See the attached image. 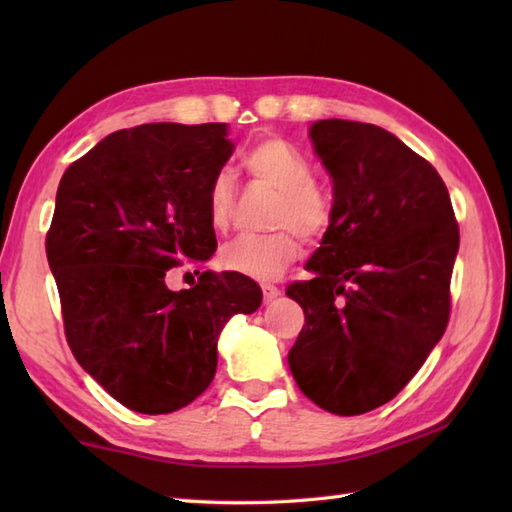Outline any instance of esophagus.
<instances>
[{
  "label": "esophagus",
  "instance_id": "obj_1",
  "mask_svg": "<svg viewBox=\"0 0 512 512\" xmlns=\"http://www.w3.org/2000/svg\"><path fill=\"white\" fill-rule=\"evenodd\" d=\"M262 292H264V301H266V303L275 301V299L281 295V290H279L277 286H262Z\"/></svg>",
  "mask_w": 512,
  "mask_h": 512
}]
</instances>
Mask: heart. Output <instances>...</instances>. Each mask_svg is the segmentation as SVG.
Wrapping results in <instances>:
<instances>
[{"mask_svg": "<svg viewBox=\"0 0 512 512\" xmlns=\"http://www.w3.org/2000/svg\"><path fill=\"white\" fill-rule=\"evenodd\" d=\"M242 165L255 182L279 193L270 217V226L279 231L235 237L220 250V264L237 275L273 281L299 255V239L291 228L306 239L323 235L332 220V202L314 184V169L308 158L286 140L275 136L257 140L244 154ZM233 202V180L220 173L206 193V217L215 233H224L231 226Z\"/></svg>", "mask_w": 512, "mask_h": 512, "instance_id": "obj_1", "label": "heart"}]
</instances>
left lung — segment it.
Here are the masks:
<instances>
[{"label": "left lung", "mask_w": 512, "mask_h": 512, "mask_svg": "<svg viewBox=\"0 0 512 512\" xmlns=\"http://www.w3.org/2000/svg\"><path fill=\"white\" fill-rule=\"evenodd\" d=\"M310 140L334 200L314 277L286 290L306 314L288 365L314 405L358 416L394 398L447 330L460 231L438 171L387 129L328 118Z\"/></svg>", "instance_id": "1"}]
</instances>
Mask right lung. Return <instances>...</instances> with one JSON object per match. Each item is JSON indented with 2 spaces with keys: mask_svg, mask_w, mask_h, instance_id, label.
Instances as JSON below:
<instances>
[{
  "mask_svg": "<svg viewBox=\"0 0 512 512\" xmlns=\"http://www.w3.org/2000/svg\"><path fill=\"white\" fill-rule=\"evenodd\" d=\"M235 145L226 123L121 129L65 169L48 264L79 365L138 413H171L211 385L217 341L233 314L262 306L237 273H202L169 290L171 268L215 253L206 193Z\"/></svg>",
  "mask_w": 512,
  "mask_h": 512,
  "instance_id": "right-lung-1",
  "label": "right lung"
}]
</instances>
